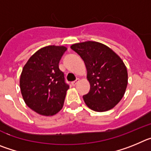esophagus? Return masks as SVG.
<instances>
[{
    "mask_svg": "<svg viewBox=\"0 0 151 151\" xmlns=\"http://www.w3.org/2000/svg\"><path fill=\"white\" fill-rule=\"evenodd\" d=\"M79 81H80L79 78H77V79L76 80V81H74V82H72V85H73V86H76V85L77 84H78V82H79Z\"/></svg>",
    "mask_w": 151,
    "mask_h": 151,
    "instance_id": "obj_1",
    "label": "esophagus"
}]
</instances>
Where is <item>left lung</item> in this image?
Segmentation results:
<instances>
[{"label": "left lung", "instance_id": "left-lung-1", "mask_svg": "<svg viewBox=\"0 0 151 151\" xmlns=\"http://www.w3.org/2000/svg\"><path fill=\"white\" fill-rule=\"evenodd\" d=\"M84 60L91 85L83 96L85 104L96 112L113 109L122 100L128 85V72L120 57L106 45L88 41L71 45Z\"/></svg>", "mask_w": 151, "mask_h": 151}]
</instances>
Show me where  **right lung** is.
<instances>
[{"instance_id": "1", "label": "right lung", "mask_w": 151, "mask_h": 151, "mask_svg": "<svg viewBox=\"0 0 151 151\" xmlns=\"http://www.w3.org/2000/svg\"><path fill=\"white\" fill-rule=\"evenodd\" d=\"M65 46L49 45L35 53L22 68L19 86L26 104L42 116H54L63 106L69 86L59 63Z\"/></svg>"}]
</instances>
